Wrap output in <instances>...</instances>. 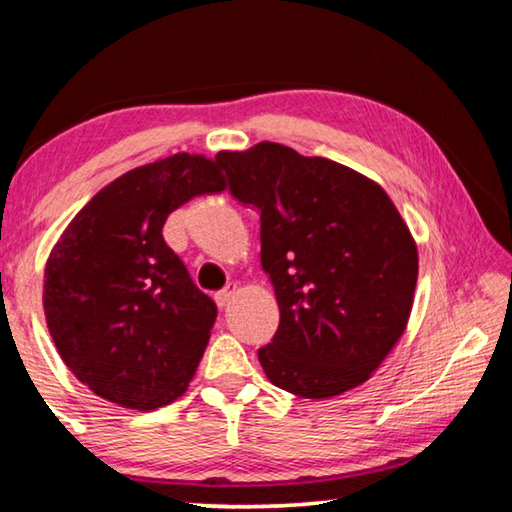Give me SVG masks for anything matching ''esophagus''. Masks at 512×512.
Segmentation results:
<instances>
[{"label": "esophagus", "mask_w": 512, "mask_h": 512, "mask_svg": "<svg viewBox=\"0 0 512 512\" xmlns=\"http://www.w3.org/2000/svg\"><path fill=\"white\" fill-rule=\"evenodd\" d=\"M235 293H237V284L232 282V284H228V287H225V289H221L219 293H216V296H214L216 305H219L221 309H223V307H228L230 302H232V298H235Z\"/></svg>", "instance_id": "esophagus-1"}]
</instances>
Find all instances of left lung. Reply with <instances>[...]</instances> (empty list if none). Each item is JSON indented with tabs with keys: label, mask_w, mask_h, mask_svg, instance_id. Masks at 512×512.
I'll use <instances>...</instances> for the list:
<instances>
[{
	"label": "left lung",
	"mask_w": 512,
	"mask_h": 512,
	"mask_svg": "<svg viewBox=\"0 0 512 512\" xmlns=\"http://www.w3.org/2000/svg\"><path fill=\"white\" fill-rule=\"evenodd\" d=\"M230 194L262 221V268L280 307L259 363L282 391L325 400L368 381L409 323L418 246L375 180L291 146L216 155Z\"/></svg>",
	"instance_id": "left-lung-1"
}]
</instances>
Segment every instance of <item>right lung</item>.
<instances>
[{
    "label": "right lung",
    "instance_id": "right-lung-1",
    "mask_svg": "<svg viewBox=\"0 0 512 512\" xmlns=\"http://www.w3.org/2000/svg\"><path fill=\"white\" fill-rule=\"evenodd\" d=\"M225 189L219 160L176 153L112 180L51 248L42 307L65 366L92 393L153 411L187 391L216 305L167 246L162 225Z\"/></svg>",
    "mask_w": 512,
    "mask_h": 512
}]
</instances>
